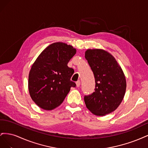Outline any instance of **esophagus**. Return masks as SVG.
Segmentation results:
<instances>
[{
    "mask_svg": "<svg viewBox=\"0 0 148 148\" xmlns=\"http://www.w3.org/2000/svg\"><path fill=\"white\" fill-rule=\"evenodd\" d=\"M80 84H81V82H80V81L79 80V81H77V82H76V84H77V87H79Z\"/></svg>",
    "mask_w": 148,
    "mask_h": 148,
    "instance_id": "34e87169",
    "label": "esophagus"
}]
</instances>
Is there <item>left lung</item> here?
<instances>
[{"label": "left lung", "mask_w": 148, "mask_h": 148, "mask_svg": "<svg viewBox=\"0 0 148 148\" xmlns=\"http://www.w3.org/2000/svg\"><path fill=\"white\" fill-rule=\"evenodd\" d=\"M85 58L96 82L95 91L84 97L85 104L94 115L104 116L117 109L123 101L126 78L115 57L104 49H87Z\"/></svg>", "instance_id": "8db88e82"}]
</instances>
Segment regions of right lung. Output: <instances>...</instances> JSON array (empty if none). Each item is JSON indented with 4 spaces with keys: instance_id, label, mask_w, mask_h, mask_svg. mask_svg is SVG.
<instances>
[{
    "instance_id": "right-lung-1",
    "label": "right lung",
    "mask_w": 148,
    "mask_h": 148,
    "mask_svg": "<svg viewBox=\"0 0 148 148\" xmlns=\"http://www.w3.org/2000/svg\"><path fill=\"white\" fill-rule=\"evenodd\" d=\"M77 52L71 45L52 43L44 49L31 66L28 76V90L31 99L46 110L59 106L76 84L70 78L74 70L69 62Z\"/></svg>"
}]
</instances>
